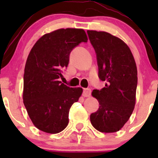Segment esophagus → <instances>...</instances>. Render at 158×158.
Returning a JSON list of instances; mask_svg holds the SVG:
<instances>
[{
	"mask_svg": "<svg viewBox=\"0 0 158 158\" xmlns=\"http://www.w3.org/2000/svg\"><path fill=\"white\" fill-rule=\"evenodd\" d=\"M82 95L84 97H89L91 95V89H84Z\"/></svg>",
	"mask_w": 158,
	"mask_h": 158,
	"instance_id": "obj_1",
	"label": "esophagus"
}]
</instances>
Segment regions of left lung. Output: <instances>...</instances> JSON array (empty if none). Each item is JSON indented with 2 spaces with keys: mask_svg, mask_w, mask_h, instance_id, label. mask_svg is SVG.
Segmentation results:
<instances>
[{
  "mask_svg": "<svg viewBox=\"0 0 158 158\" xmlns=\"http://www.w3.org/2000/svg\"><path fill=\"white\" fill-rule=\"evenodd\" d=\"M87 33L96 53L98 78L106 82L104 88L92 91L100 106L91 114V123L101 132H116L128 122L135 108L136 63L121 39L102 31L87 30Z\"/></svg>",
  "mask_w": 158,
  "mask_h": 158,
  "instance_id": "8db88e82",
  "label": "left lung"
}]
</instances>
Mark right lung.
I'll use <instances>...</instances> for the list:
<instances>
[{
  "instance_id": "1",
  "label": "right lung",
  "mask_w": 158,
  "mask_h": 158,
  "mask_svg": "<svg viewBox=\"0 0 158 158\" xmlns=\"http://www.w3.org/2000/svg\"><path fill=\"white\" fill-rule=\"evenodd\" d=\"M88 40L82 29H60L40 38L30 50L23 75V104L33 125L40 131L56 134L69 124L72 105L79 100L82 88L62 83L63 70L69 55Z\"/></svg>"
}]
</instances>
